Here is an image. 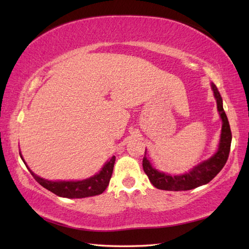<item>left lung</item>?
<instances>
[{"instance_id":"left-lung-1","label":"left lung","mask_w":249,"mask_h":249,"mask_svg":"<svg viewBox=\"0 0 249 249\" xmlns=\"http://www.w3.org/2000/svg\"><path fill=\"white\" fill-rule=\"evenodd\" d=\"M212 89L214 92L216 103H217V110L221 121H223L217 152L209 160L200 162L199 165L194 167L189 172L179 174V176H171V174L158 171L157 169L151 165L150 160H147V157L144 154L142 166H143V170L146 176L149 177L153 186H155L158 189L173 190V192L194 189L212 181L226 165L227 160L229 157L232 135L228 118H227L224 111L223 98H221L218 89L214 83H212Z\"/></svg>"}]
</instances>
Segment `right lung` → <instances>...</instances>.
<instances>
[{"label":"right lung","mask_w":249,"mask_h":249,"mask_svg":"<svg viewBox=\"0 0 249 249\" xmlns=\"http://www.w3.org/2000/svg\"><path fill=\"white\" fill-rule=\"evenodd\" d=\"M21 160L25 163L22 155L20 154ZM115 156H112L110 160L105 163V166L102 168L97 174L87 179H82V181H48L38 176H36L34 172L30 170L32 176L38 182L41 186L46 189L50 190L51 193L55 194L59 197L64 198H86V197H92V196L100 195L105 192V189L108 187L111 176L113 172Z\"/></svg>","instance_id":"right-lung-1"}]
</instances>
